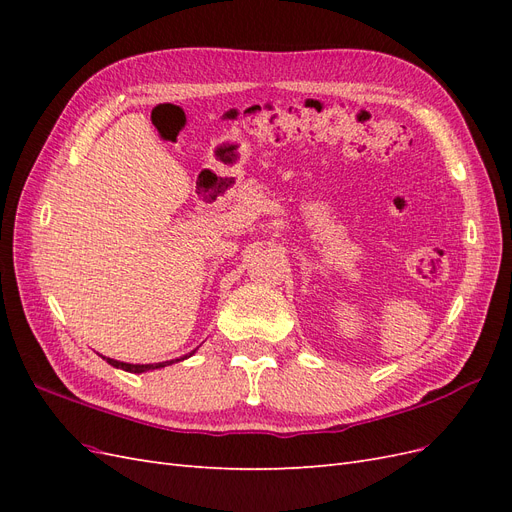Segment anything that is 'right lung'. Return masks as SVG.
Returning <instances> with one entry per match:
<instances>
[{
    "label": "right lung",
    "instance_id": "obj_1",
    "mask_svg": "<svg viewBox=\"0 0 512 512\" xmlns=\"http://www.w3.org/2000/svg\"><path fill=\"white\" fill-rule=\"evenodd\" d=\"M192 354V352H190ZM188 354V356H190ZM188 356H183V359H188ZM106 359V356H104ZM177 361H181V359H177ZM106 363H111L113 367H119V369H126V371H130V374H143V371H147V369H158V367H166V365H170L173 361H166V363H149V365H132V363H121V361H115V359H106Z\"/></svg>",
    "mask_w": 512,
    "mask_h": 512
}]
</instances>
